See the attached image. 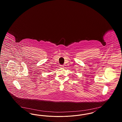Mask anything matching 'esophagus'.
Listing matches in <instances>:
<instances>
[{"label":"esophagus","mask_w":122,"mask_h":122,"mask_svg":"<svg viewBox=\"0 0 122 122\" xmlns=\"http://www.w3.org/2000/svg\"><path fill=\"white\" fill-rule=\"evenodd\" d=\"M60 67H61V68H63L64 66L63 65H60Z\"/></svg>","instance_id":"esophagus-1"}]
</instances>
